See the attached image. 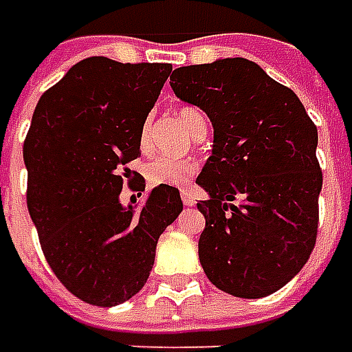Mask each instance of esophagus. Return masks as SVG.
Here are the masks:
<instances>
[{
    "instance_id": "obj_1",
    "label": "esophagus",
    "mask_w": 352,
    "mask_h": 352,
    "mask_svg": "<svg viewBox=\"0 0 352 352\" xmlns=\"http://www.w3.org/2000/svg\"><path fill=\"white\" fill-rule=\"evenodd\" d=\"M182 201H184L186 206H195V199L189 195L188 191H184V193H182Z\"/></svg>"
}]
</instances>
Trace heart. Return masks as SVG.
Returning <instances> with one entry per match:
<instances>
[{
  "instance_id": "obj_1",
  "label": "heart",
  "mask_w": 352,
  "mask_h": 352,
  "mask_svg": "<svg viewBox=\"0 0 352 352\" xmlns=\"http://www.w3.org/2000/svg\"><path fill=\"white\" fill-rule=\"evenodd\" d=\"M178 119L184 124V129L195 138L197 134L206 132V117L193 106H182L178 109ZM148 131L149 119L142 124L140 131V148H148ZM146 178L153 186H170V188H184L189 180L195 176L197 164L189 159H172V157H153L146 163Z\"/></svg>"
}]
</instances>
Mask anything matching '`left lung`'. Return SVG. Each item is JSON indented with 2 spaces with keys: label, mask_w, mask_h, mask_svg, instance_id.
<instances>
[{
  "label": "left lung",
  "mask_w": 352,
  "mask_h": 352,
  "mask_svg": "<svg viewBox=\"0 0 352 352\" xmlns=\"http://www.w3.org/2000/svg\"><path fill=\"white\" fill-rule=\"evenodd\" d=\"M170 87L214 126L197 184L206 226L199 260L216 288L265 298L290 283L316 243L318 132L296 92L256 62L218 58L174 69Z\"/></svg>",
  "instance_id": "obj_1"
}]
</instances>
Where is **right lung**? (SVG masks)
<instances>
[{
	"instance_id": "add662e5",
	"label": "right lung",
	"mask_w": 352,
	"mask_h": 352,
	"mask_svg": "<svg viewBox=\"0 0 352 352\" xmlns=\"http://www.w3.org/2000/svg\"><path fill=\"white\" fill-rule=\"evenodd\" d=\"M170 72L91 56L43 92L32 117L22 151L30 218L52 273L91 305L116 307L144 288L159 236L184 210L170 186L140 204L119 199L131 180L124 164L140 155L142 124Z\"/></svg>"
}]
</instances>
